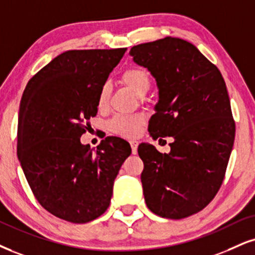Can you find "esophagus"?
Instances as JSON below:
<instances>
[{
  "instance_id": "esophagus-1",
  "label": "esophagus",
  "mask_w": 255,
  "mask_h": 255,
  "mask_svg": "<svg viewBox=\"0 0 255 255\" xmlns=\"http://www.w3.org/2000/svg\"><path fill=\"white\" fill-rule=\"evenodd\" d=\"M130 145H131V150H132L133 155L137 153V149H138V142L137 140H130Z\"/></svg>"
}]
</instances>
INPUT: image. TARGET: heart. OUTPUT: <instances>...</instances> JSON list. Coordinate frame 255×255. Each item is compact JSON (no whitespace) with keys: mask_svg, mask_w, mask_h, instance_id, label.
<instances>
[{"mask_svg":"<svg viewBox=\"0 0 255 255\" xmlns=\"http://www.w3.org/2000/svg\"><path fill=\"white\" fill-rule=\"evenodd\" d=\"M122 81L130 87L138 96H144L150 89L151 80L145 68L132 66L123 72ZM111 96V85L104 83L100 86L97 98V106L99 110L108 108ZM144 124V118L139 115H117L109 122L110 131L122 137H134L139 132Z\"/></svg>","mask_w":255,"mask_h":255,"instance_id":"obj_1","label":"heart"}]
</instances>
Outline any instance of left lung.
Segmentation results:
<instances>
[{
	"instance_id": "8db88e82",
	"label": "left lung",
	"mask_w": 255,
	"mask_h": 255,
	"mask_svg": "<svg viewBox=\"0 0 255 255\" xmlns=\"http://www.w3.org/2000/svg\"><path fill=\"white\" fill-rule=\"evenodd\" d=\"M130 55L158 86L150 136L174 138L169 153L151 144L138 146L144 199L162 218H188L218 194L233 149L235 122L226 83L193 43L177 37L133 46Z\"/></svg>"
}]
</instances>
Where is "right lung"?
<instances>
[{"label": "right lung", "mask_w": 255, "mask_h": 255, "mask_svg": "<svg viewBox=\"0 0 255 255\" xmlns=\"http://www.w3.org/2000/svg\"><path fill=\"white\" fill-rule=\"evenodd\" d=\"M127 48L67 51L41 68L22 94L17 157L41 206L86 224L105 213L113 182L131 155L127 140L106 137L97 151L80 142L98 112L100 86Z\"/></svg>", "instance_id": "1"}]
</instances>
